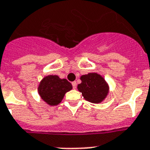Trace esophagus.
Segmentation results:
<instances>
[{
    "label": "esophagus",
    "instance_id": "obj_1",
    "mask_svg": "<svg viewBox=\"0 0 150 150\" xmlns=\"http://www.w3.org/2000/svg\"><path fill=\"white\" fill-rule=\"evenodd\" d=\"M72 86H73V88H74V89H76V82H73Z\"/></svg>",
    "mask_w": 150,
    "mask_h": 150
}]
</instances>
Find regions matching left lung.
Instances as JSON below:
<instances>
[{
    "instance_id": "1",
    "label": "left lung",
    "mask_w": 150,
    "mask_h": 150,
    "mask_svg": "<svg viewBox=\"0 0 150 150\" xmlns=\"http://www.w3.org/2000/svg\"><path fill=\"white\" fill-rule=\"evenodd\" d=\"M81 83L77 86L78 90L83 98L92 103H100L108 93V85L101 75L89 73L80 77Z\"/></svg>"
}]
</instances>
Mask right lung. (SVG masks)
<instances>
[{
  "label": "right lung",
  "mask_w": 150,
  "mask_h": 150,
  "mask_svg": "<svg viewBox=\"0 0 150 150\" xmlns=\"http://www.w3.org/2000/svg\"><path fill=\"white\" fill-rule=\"evenodd\" d=\"M72 88V84L66 79H61L56 75H49L40 82L38 91L41 98L47 104L57 105L62 101L65 93Z\"/></svg>",
  "instance_id": "obj_1"
}]
</instances>
